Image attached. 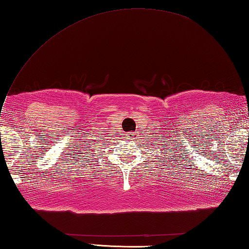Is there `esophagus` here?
Returning <instances> with one entry per match:
<instances>
[{
	"label": "esophagus",
	"mask_w": 249,
	"mask_h": 249,
	"mask_svg": "<svg viewBox=\"0 0 249 249\" xmlns=\"http://www.w3.org/2000/svg\"><path fill=\"white\" fill-rule=\"evenodd\" d=\"M135 137H136L135 133H128L127 135H126V138L129 139V140H133V139H135Z\"/></svg>",
	"instance_id": "1"
}]
</instances>
